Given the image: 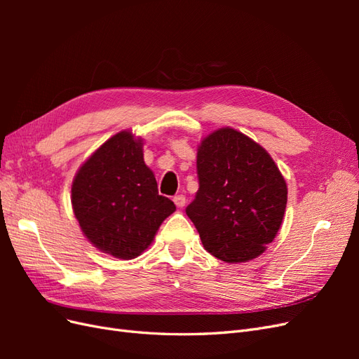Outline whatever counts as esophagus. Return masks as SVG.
Here are the masks:
<instances>
[{"instance_id": "34e87169", "label": "esophagus", "mask_w": 359, "mask_h": 359, "mask_svg": "<svg viewBox=\"0 0 359 359\" xmlns=\"http://www.w3.org/2000/svg\"><path fill=\"white\" fill-rule=\"evenodd\" d=\"M173 202H175V205L178 206V208H182V206L186 205V198H184L182 194H178V196L173 198Z\"/></svg>"}]
</instances>
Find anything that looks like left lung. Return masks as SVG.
Wrapping results in <instances>:
<instances>
[{
    "label": "left lung",
    "instance_id": "1",
    "mask_svg": "<svg viewBox=\"0 0 359 359\" xmlns=\"http://www.w3.org/2000/svg\"><path fill=\"white\" fill-rule=\"evenodd\" d=\"M199 190L187 206L205 250L227 264L262 255L283 223L287 186L268 151L232 127L198 145Z\"/></svg>",
    "mask_w": 359,
    "mask_h": 359
}]
</instances>
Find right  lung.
I'll return each instance as SVG.
<instances>
[{
    "mask_svg": "<svg viewBox=\"0 0 359 359\" xmlns=\"http://www.w3.org/2000/svg\"><path fill=\"white\" fill-rule=\"evenodd\" d=\"M72 208L82 233L97 250L130 260L151 245L177 206L158 194L154 172L144 161V139L123 130L76 172Z\"/></svg>",
    "mask_w": 359,
    "mask_h": 359,
    "instance_id": "1",
    "label": "right lung"
}]
</instances>
